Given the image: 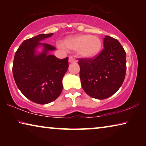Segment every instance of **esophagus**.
Here are the masks:
<instances>
[{
    "label": "esophagus",
    "instance_id": "34e87169",
    "mask_svg": "<svg viewBox=\"0 0 146 146\" xmlns=\"http://www.w3.org/2000/svg\"><path fill=\"white\" fill-rule=\"evenodd\" d=\"M76 60L75 59V58H73V56H70V57H69V62L70 63H74V62H76Z\"/></svg>",
    "mask_w": 146,
    "mask_h": 146
}]
</instances>
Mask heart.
Returning a JSON list of instances; mask_svg holds the SVG:
<instances>
[{"label":"heart","instance_id":"b5f03b06","mask_svg":"<svg viewBox=\"0 0 146 146\" xmlns=\"http://www.w3.org/2000/svg\"><path fill=\"white\" fill-rule=\"evenodd\" d=\"M59 46L62 48H68L76 50L79 55L85 58H91L97 56L102 49V43L97 36L91 35H79L68 38L60 43Z\"/></svg>","mask_w":146,"mask_h":146}]
</instances>
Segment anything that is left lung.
<instances>
[{
	"label": "left lung",
	"instance_id": "8db88e82",
	"mask_svg": "<svg viewBox=\"0 0 146 146\" xmlns=\"http://www.w3.org/2000/svg\"><path fill=\"white\" fill-rule=\"evenodd\" d=\"M104 48L95 58H80V78L84 91L91 97L106 99L119 90L126 72L125 51L118 40L104 38Z\"/></svg>",
	"mask_w": 146,
	"mask_h": 146
}]
</instances>
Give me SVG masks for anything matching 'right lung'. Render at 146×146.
Segmentation results:
<instances>
[{"label":"right lung","mask_w":146,"mask_h":146,"mask_svg":"<svg viewBox=\"0 0 146 146\" xmlns=\"http://www.w3.org/2000/svg\"><path fill=\"white\" fill-rule=\"evenodd\" d=\"M53 35L40 34L25 40L14 57L13 75L17 87L26 98L39 104L50 103L60 96L69 66L68 57L59 59L50 55L56 48L41 42Z\"/></svg>","instance_id":"obj_1"}]
</instances>
